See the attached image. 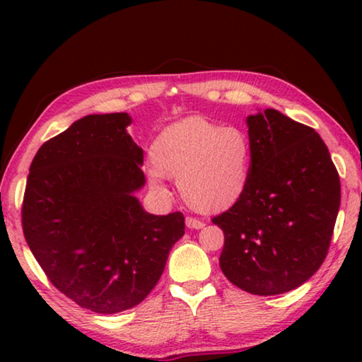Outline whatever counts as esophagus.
Returning a JSON list of instances; mask_svg holds the SVG:
<instances>
[{
    "instance_id": "34e87169",
    "label": "esophagus",
    "mask_w": 362,
    "mask_h": 362,
    "mask_svg": "<svg viewBox=\"0 0 362 362\" xmlns=\"http://www.w3.org/2000/svg\"><path fill=\"white\" fill-rule=\"evenodd\" d=\"M186 226L187 229H202V227H204V222L196 219V217H186Z\"/></svg>"
}]
</instances>
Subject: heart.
Masks as SVG:
<instances>
[{
  "mask_svg": "<svg viewBox=\"0 0 362 362\" xmlns=\"http://www.w3.org/2000/svg\"><path fill=\"white\" fill-rule=\"evenodd\" d=\"M150 156L151 185L161 186L163 176L175 177L182 199L202 214L229 209L249 186L252 145L247 133L204 117L166 127L151 143Z\"/></svg>",
  "mask_w": 362,
  "mask_h": 362,
  "instance_id": "heart-1",
  "label": "heart"
}]
</instances>
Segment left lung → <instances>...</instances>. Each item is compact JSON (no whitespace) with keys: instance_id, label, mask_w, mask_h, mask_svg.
Segmentation results:
<instances>
[{"instance_id":"obj_1","label":"left lung","mask_w":362,"mask_h":362,"mask_svg":"<svg viewBox=\"0 0 362 362\" xmlns=\"http://www.w3.org/2000/svg\"><path fill=\"white\" fill-rule=\"evenodd\" d=\"M245 122L250 180L242 199L212 219L224 230L219 265L244 291L280 295L323 264L339 211V176L313 128L274 108Z\"/></svg>"}]
</instances>
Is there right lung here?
Here are the masks:
<instances>
[{
	"label": "right lung",
	"mask_w": 362,
	"mask_h": 362,
	"mask_svg": "<svg viewBox=\"0 0 362 362\" xmlns=\"http://www.w3.org/2000/svg\"><path fill=\"white\" fill-rule=\"evenodd\" d=\"M130 123L125 112L74 122L39 148L24 192L34 259L59 291L93 313L141 303L185 235L181 212L150 214L136 197L146 180Z\"/></svg>",
	"instance_id": "right-lung-1"
}]
</instances>
